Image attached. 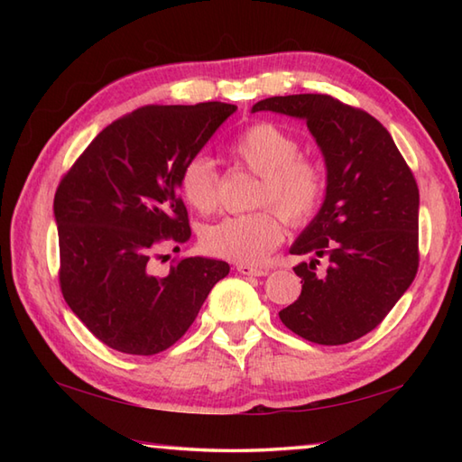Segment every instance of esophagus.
Returning <instances> with one entry per match:
<instances>
[{"mask_svg":"<svg viewBox=\"0 0 462 462\" xmlns=\"http://www.w3.org/2000/svg\"><path fill=\"white\" fill-rule=\"evenodd\" d=\"M236 270L242 273V276H266L268 273L266 268H256V266H250V263H236Z\"/></svg>","mask_w":462,"mask_h":462,"instance_id":"esophagus-1","label":"esophagus"}]
</instances>
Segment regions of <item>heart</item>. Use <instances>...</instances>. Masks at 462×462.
<instances>
[{
  "label": "heart",
  "instance_id": "b5f03b06",
  "mask_svg": "<svg viewBox=\"0 0 462 462\" xmlns=\"http://www.w3.org/2000/svg\"><path fill=\"white\" fill-rule=\"evenodd\" d=\"M234 161L260 176L256 206H276L290 224H301L319 208L326 192V172L321 166L303 159L300 143L293 134L273 123L246 126L228 146ZM179 189L186 204L199 212H210L216 204L218 172L204 154L184 162ZM282 220L273 208L250 214L224 216L200 232L202 248L212 256L240 263H260L282 240Z\"/></svg>",
  "mask_w": 462,
  "mask_h": 462
}]
</instances>
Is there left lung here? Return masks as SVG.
Here are the masks:
<instances>
[{
	"instance_id": "left-lung-1",
	"label": "left lung",
	"mask_w": 462,
	"mask_h": 462,
	"mask_svg": "<svg viewBox=\"0 0 462 462\" xmlns=\"http://www.w3.org/2000/svg\"><path fill=\"white\" fill-rule=\"evenodd\" d=\"M306 121L326 161V199L290 252L310 256L293 272L300 298L280 311L283 326L319 346H343L375 329L419 268V189L377 119L329 95L270 97L252 113ZM319 259L328 262L323 274Z\"/></svg>"
}]
</instances>
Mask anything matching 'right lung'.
<instances>
[{
	"label": "right lung",
	"instance_id": "obj_1",
	"mask_svg": "<svg viewBox=\"0 0 462 462\" xmlns=\"http://www.w3.org/2000/svg\"><path fill=\"white\" fill-rule=\"evenodd\" d=\"M234 111L218 101L143 106L97 134L59 182V283L105 346L129 356L169 349L228 276V263L202 256L161 273L154 254L190 238L180 171Z\"/></svg>",
	"mask_w": 462,
	"mask_h": 462
}]
</instances>
